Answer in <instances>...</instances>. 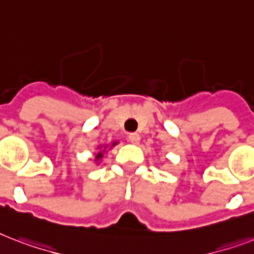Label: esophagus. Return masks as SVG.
Masks as SVG:
<instances>
[{
    "label": "esophagus",
    "instance_id": "esophagus-1",
    "mask_svg": "<svg viewBox=\"0 0 254 254\" xmlns=\"http://www.w3.org/2000/svg\"><path fill=\"white\" fill-rule=\"evenodd\" d=\"M127 139H129V142L130 143H134V145H137V143L139 142L141 137H139L138 133H130V134L127 135Z\"/></svg>",
    "mask_w": 254,
    "mask_h": 254
}]
</instances>
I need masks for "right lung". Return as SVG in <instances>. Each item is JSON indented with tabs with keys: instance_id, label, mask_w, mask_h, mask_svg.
Here are the masks:
<instances>
[{
	"instance_id": "1",
	"label": "right lung",
	"mask_w": 254,
	"mask_h": 254,
	"mask_svg": "<svg viewBox=\"0 0 254 254\" xmlns=\"http://www.w3.org/2000/svg\"><path fill=\"white\" fill-rule=\"evenodd\" d=\"M115 145H116V142L113 143V146H115ZM104 151H105V149L103 150V153H104ZM103 153H101V151H100V153H97V155H96V161H97V159H100V158H103Z\"/></svg>"
}]
</instances>
